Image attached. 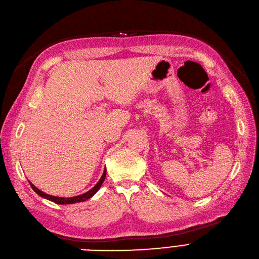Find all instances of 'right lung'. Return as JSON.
I'll use <instances>...</instances> for the list:
<instances>
[{
	"label": "right lung",
	"mask_w": 259,
	"mask_h": 259,
	"mask_svg": "<svg viewBox=\"0 0 259 259\" xmlns=\"http://www.w3.org/2000/svg\"><path fill=\"white\" fill-rule=\"evenodd\" d=\"M106 174H107V170H106V168H105V170H104V174H103L102 178H100V180H99V181L97 182V184H96L93 188H91V189L89 190V192H87V193H84V194H82V195L76 196V197H71V198H63V197L51 196V195H48V194H46V193H43L42 190L38 189L35 185L31 184L30 182H29V184H30L31 188H32L33 190H35V192H36L40 197H42V198H44V199H48V200H50V201H52V202H55V203H57V204H73V203H77V202H83V201L90 199L91 197H93V196L97 193V190L100 188V186L103 185V183H104V181H105V179H106Z\"/></svg>",
	"instance_id": "add662e5"
}]
</instances>
